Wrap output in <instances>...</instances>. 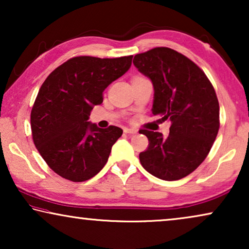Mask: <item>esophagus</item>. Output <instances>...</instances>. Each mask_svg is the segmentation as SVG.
Here are the masks:
<instances>
[{
    "instance_id": "obj_1",
    "label": "esophagus",
    "mask_w": 249,
    "mask_h": 249,
    "mask_svg": "<svg viewBox=\"0 0 249 249\" xmlns=\"http://www.w3.org/2000/svg\"><path fill=\"white\" fill-rule=\"evenodd\" d=\"M124 131L128 135H134V134H136V132H137V130H135V129H131V128H124Z\"/></svg>"
}]
</instances>
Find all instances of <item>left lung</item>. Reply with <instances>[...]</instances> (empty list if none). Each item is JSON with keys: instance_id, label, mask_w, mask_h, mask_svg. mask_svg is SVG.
I'll list each match as a JSON object with an SVG mask.
<instances>
[{"instance_id": "left-lung-1", "label": "left lung", "mask_w": 249, "mask_h": 249, "mask_svg": "<svg viewBox=\"0 0 249 249\" xmlns=\"http://www.w3.org/2000/svg\"><path fill=\"white\" fill-rule=\"evenodd\" d=\"M134 64L154 86L153 115L171 122L166 138L142 130L148 138L147 148L139 154L142 168L166 181L185 178L206 159L219 132L213 85L196 63L169 47L136 54Z\"/></svg>"}]
</instances>
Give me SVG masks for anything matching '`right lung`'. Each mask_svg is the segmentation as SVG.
Returning a JSON list of instances; mask_svg holds the SVG:
<instances>
[{
	"instance_id": "1",
	"label": "right lung",
	"mask_w": 249,
	"mask_h": 249,
	"mask_svg": "<svg viewBox=\"0 0 249 249\" xmlns=\"http://www.w3.org/2000/svg\"><path fill=\"white\" fill-rule=\"evenodd\" d=\"M132 55L101 59L74 56L49 74L30 113L33 141L46 164L73 182L93 178L107 164L121 137L115 125L101 129L88 121L103 91L127 72Z\"/></svg>"
}]
</instances>
